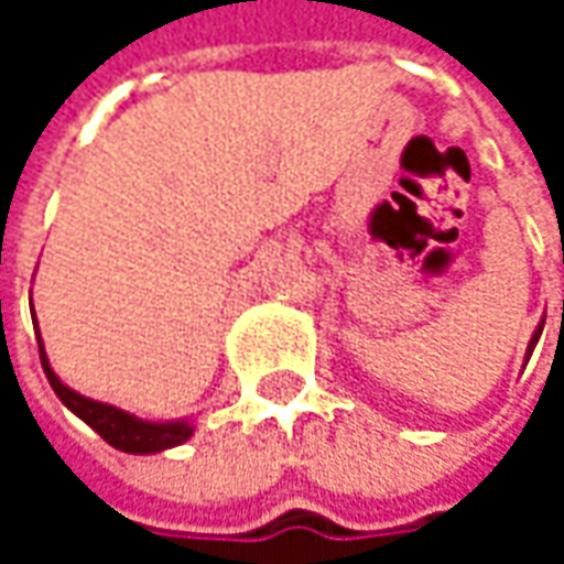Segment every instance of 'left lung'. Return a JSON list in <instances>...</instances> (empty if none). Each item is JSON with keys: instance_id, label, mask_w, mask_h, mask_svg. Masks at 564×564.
Listing matches in <instances>:
<instances>
[{"instance_id": "obj_1", "label": "left lung", "mask_w": 564, "mask_h": 564, "mask_svg": "<svg viewBox=\"0 0 564 564\" xmlns=\"http://www.w3.org/2000/svg\"><path fill=\"white\" fill-rule=\"evenodd\" d=\"M540 333H543V323H540V326H536V329H533L531 341H528V355H524V360H531L533 348H536V341H540Z\"/></svg>"}]
</instances>
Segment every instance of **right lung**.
<instances>
[{
  "mask_svg": "<svg viewBox=\"0 0 564 564\" xmlns=\"http://www.w3.org/2000/svg\"><path fill=\"white\" fill-rule=\"evenodd\" d=\"M31 316H33V301H31ZM36 345H40V360H43V373L50 379L53 392L58 401L77 414L80 421L87 423L90 430H97L99 436L112 448L128 452V455H156L165 448H175V445L187 443L194 436V417H178V421H143L131 411H121L116 404L99 399H87L75 392L72 386H65L62 379L55 377L53 364L46 358V348H43V338L36 329Z\"/></svg>",
  "mask_w": 564,
  "mask_h": 564,
  "instance_id": "right-lung-1",
  "label": "right lung"
}]
</instances>
